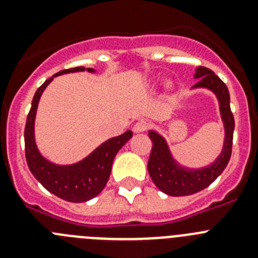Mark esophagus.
<instances>
[{"label":"esophagus","mask_w":258,"mask_h":258,"mask_svg":"<svg viewBox=\"0 0 258 258\" xmlns=\"http://www.w3.org/2000/svg\"><path fill=\"white\" fill-rule=\"evenodd\" d=\"M150 126L149 121H146V120H140V121H137L133 126V132L134 133H142V132L147 131Z\"/></svg>","instance_id":"34e87169"}]
</instances>
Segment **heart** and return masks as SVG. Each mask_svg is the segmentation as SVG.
Segmentation results:
<instances>
[{
    "mask_svg": "<svg viewBox=\"0 0 258 258\" xmlns=\"http://www.w3.org/2000/svg\"><path fill=\"white\" fill-rule=\"evenodd\" d=\"M165 86H166V88H168V89H170V88H172V83H166Z\"/></svg>",
    "mask_w": 258,
    "mask_h": 258,
    "instance_id": "1",
    "label": "heart"
}]
</instances>
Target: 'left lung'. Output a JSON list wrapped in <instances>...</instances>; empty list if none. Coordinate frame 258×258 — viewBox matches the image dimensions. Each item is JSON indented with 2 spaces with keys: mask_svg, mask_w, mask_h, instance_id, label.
Listing matches in <instances>:
<instances>
[{
  "mask_svg": "<svg viewBox=\"0 0 258 258\" xmlns=\"http://www.w3.org/2000/svg\"><path fill=\"white\" fill-rule=\"evenodd\" d=\"M194 79L197 84L194 89H208L216 95L220 106L221 120L225 129V140L222 150L217 159L209 165L203 168H187L183 166L173 157L165 138L155 131L149 132L150 140L152 141V150L150 155L149 174L156 187L170 197H186L191 194L199 192L208 187L214 179L223 172L231 157L232 136H234V116L230 109V94L227 86L222 80L214 75L213 71L206 67H198L195 70Z\"/></svg>",
  "mask_w": 258,
  "mask_h": 258,
  "instance_id": "8db88e82",
  "label": "left lung"
}]
</instances>
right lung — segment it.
<instances>
[{
	"label": "right lung",
	"instance_id": "obj_1",
	"mask_svg": "<svg viewBox=\"0 0 258 258\" xmlns=\"http://www.w3.org/2000/svg\"><path fill=\"white\" fill-rule=\"evenodd\" d=\"M84 71H88L90 74L95 72L93 68L76 67L60 71L47 79L35 93L24 129L26 159L31 173L47 191L71 203L88 202L101 194L109 178L116 154L133 136L132 131H126L121 136L109 138L101 146H98L85 159L70 165L54 164L41 155L35 140V118L41 95L54 77Z\"/></svg>",
	"mask_w": 258,
	"mask_h": 258
}]
</instances>
